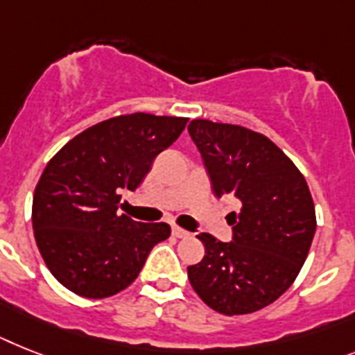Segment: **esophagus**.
Listing matches in <instances>:
<instances>
[{
	"instance_id": "34e87169",
	"label": "esophagus",
	"mask_w": 355,
	"mask_h": 355,
	"mask_svg": "<svg viewBox=\"0 0 355 355\" xmlns=\"http://www.w3.org/2000/svg\"><path fill=\"white\" fill-rule=\"evenodd\" d=\"M172 236L174 237H189L190 236V232H187V230H183V228L181 227H172Z\"/></svg>"
}]
</instances>
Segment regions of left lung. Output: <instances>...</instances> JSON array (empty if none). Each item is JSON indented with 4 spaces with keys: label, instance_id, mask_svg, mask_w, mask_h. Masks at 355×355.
Listing matches in <instances>:
<instances>
[{
    "label": "left lung",
    "instance_id": "left-lung-1",
    "mask_svg": "<svg viewBox=\"0 0 355 355\" xmlns=\"http://www.w3.org/2000/svg\"><path fill=\"white\" fill-rule=\"evenodd\" d=\"M218 198L234 194V237L221 243L199 234L205 256L189 266L196 294L225 315L252 314L285 294L300 274L315 234V209L300 168L276 143L250 128L192 119Z\"/></svg>",
    "mask_w": 355,
    "mask_h": 355
}]
</instances>
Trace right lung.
I'll return each instance as SVG.
<instances>
[{
    "label": "right lung",
    "mask_w": 355,
    "mask_h": 355,
    "mask_svg": "<svg viewBox=\"0 0 355 355\" xmlns=\"http://www.w3.org/2000/svg\"><path fill=\"white\" fill-rule=\"evenodd\" d=\"M187 121L123 114L72 137L46 163L32 199V227L43 261L70 292L89 300L116 295L139 276L154 245L171 236L166 223L118 214L119 192L139 187Z\"/></svg>",
    "instance_id": "right-lung-1"
}]
</instances>
